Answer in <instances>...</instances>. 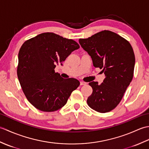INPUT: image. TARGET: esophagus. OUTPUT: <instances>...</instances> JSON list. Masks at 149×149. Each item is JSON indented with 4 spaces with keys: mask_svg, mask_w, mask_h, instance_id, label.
Listing matches in <instances>:
<instances>
[{
    "mask_svg": "<svg viewBox=\"0 0 149 149\" xmlns=\"http://www.w3.org/2000/svg\"><path fill=\"white\" fill-rule=\"evenodd\" d=\"M86 83H85V82L84 81H81L80 82V84L81 85V86H83V85H86Z\"/></svg>",
    "mask_w": 149,
    "mask_h": 149,
    "instance_id": "1",
    "label": "esophagus"
}]
</instances>
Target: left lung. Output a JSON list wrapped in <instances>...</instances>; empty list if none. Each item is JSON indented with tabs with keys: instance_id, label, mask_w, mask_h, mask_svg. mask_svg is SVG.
<instances>
[{
	"instance_id": "left-lung-1",
	"label": "left lung",
	"mask_w": 149,
	"mask_h": 149,
	"mask_svg": "<svg viewBox=\"0 0 149 149\" xmlns=\"http://www.w3.org/2000/svg\"><path fill=\"white\" fill-rule=\"evenodd\" d=\"M79 42L91 56L93 66L102 69L106 77L100 84L95 81L89 83L93 92L87 103L97 112H109L118 106L133 77V49L128 41L106 30Z\"/></svg>"
}]
</instances>
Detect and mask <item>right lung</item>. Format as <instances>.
Listing matches in <instances>:
<instances>
[{
    "instance_id": "obj_1",
    "label": "right lung",
    "mask_w": 149,
    "mask_h": 149,
    "mask_svg": "<svg viewBox=\"0 0 149 149\" xmlns=\"http://www.w3.org/2000/svg\"><path fill=\"white\" fill-rule=\"evenodd\" d=\"M79 47L74 40L53 33L38 34L22 45L18 78L27 100L36 109L46 112L58 110L79 86L76 79H63L54 70L56 65H62L72 52Z\"/></svg>"
}]
</instances>
